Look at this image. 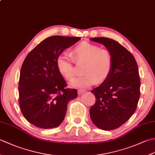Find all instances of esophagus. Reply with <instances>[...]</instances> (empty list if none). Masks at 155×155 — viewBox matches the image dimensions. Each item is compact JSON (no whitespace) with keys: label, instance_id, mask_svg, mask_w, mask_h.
I'll list each match as a JSON object with an SVG mask.
<instances>
[{"label":"esophagus","instance_id":"obj_1","mask_svg":"<svg viewBox=\"0 0 155 155\" xmlns=\"http://www.w3.org/2000/svg\"><path fill=\"white\" fill-rule=\"evenodd\" d=\"M85 93V91L84 90H83V89H79L78 90V94H82Z\"/></svg>","mask_w":155,"mask_h":155}]
</instances>
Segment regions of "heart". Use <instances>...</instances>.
Instances as JSON below:
<instances>
[{
  "mask_svg": "<svg viewBox=\"0 0 155 155\" xmlns=\"http://www.w3.org/2000/svg\"><path fill=\"white\" fill-rule=\"evenodd\" d=\"M84 62L83 67L84 74L75 78L71 82V86L76 88H87L102 83L109 77L113 68V56L106 48L88 42H82L72 49L71 56L62 52L57 58V67L60 74L65 79L71 80L76 71L73 64Z\"/></svg>",
  "mask_w": 155,
  "mask_h": 155,
  "instance_id": "b5f03b06",
  "label": "heart"
}]
</instances>
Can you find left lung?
I'll return each instance as SVG.
<instances>
[{
    "mask_svg": "<svg viewBox=\"0 0 155 155\" xmlns=\"http://www.w3.org/2000/svg\"><path fill=\"white\" fill-rule=\"evenodd\" d=\"M91 40L104 45L111 52L113 64L109 77L91 91L97 100L90 108V117L102 130L116 129L136 110L140 87L137 63L133 55L117 41L105 37Z\"/></svg>",
    "mask_w": 155,
    "mask_h": 155,
    "instance_id": "1",
    "label": "left lung"
}]
</instances>
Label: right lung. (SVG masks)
Wrapping results in <instances>:
<instances>
[{
  "instance_id": "obj_1",
  "label": "right lung",
  "mask_w": 155,
  "mask_h": 155,
  "mask_svg": "<svg viewBox=\"0 0 155 155\" xmlns=\"http://www.w3.org/2000/svg\"><path fill=\"white\" fill-rule=\"evenodd\" d=\"M80 37L52 36L31 51L22 65L18 83L19 105L23 116L35 126L47 129L64 120L70 101L77 89L67 83L57 67L58 56Z\"/></svg>"
}]
</instances>
